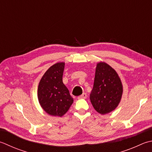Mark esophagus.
Here are the masks:
<instances>
[{
    "instance_id": "1",
    "label": "esophagus",
    "mask_w": 152,
    "mask_h": 152,
    "mask_svg": "<svg viewBox=\"0 0 152 152\" xmlns=\"http://www.w3.org/2000/svg\"><path fill=\"white\" fill-rule=\"evenodd\" d=\"M87 97V95H86V94H83L82 95H81V96H78V99H86V98Z\"/></svg>"
}]
</instances>
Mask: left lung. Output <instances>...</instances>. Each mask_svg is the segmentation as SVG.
<instances>
[{
  "instance_id": "obj_1",
  "label": "left lung",
  "mask_w": 152,
  "mask_h": 152,
  "mask_svg": "<svg viewBox=\"0 0 152 152\" xmlns=\"http://www.w3.org/2000/svg\"><path fill=\"white\" fill-rule=\"evenodd\" d=\"M123 94V85L117 72L105 62L97 64L94 87L90 99L94 108L100 114L113 111Z\"/></svg>"
}]
</instances>
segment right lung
Returning <instances> with one entry per match:
<instances>
[{"label":"right lung","instance_id":"obj_1","mask_svg":"<svg viewBox=\"0 0 152 152\" xmlns=\"http://www.w3.org/2000/svg\"><path fill=\"white\" fill-rule=\"evenodd\" d=\"M64 62L50 66L41 78L37 95L40 105L47 113L62 117L68 111L74 99L62 82Z\"/></svg>","mask_w":152,"mask_h":152}]
</instances>
